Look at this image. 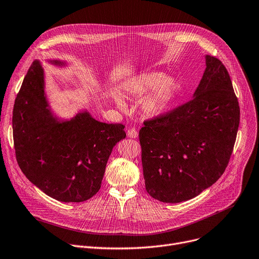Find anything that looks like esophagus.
Masks as SVG:
<instances>
[{
	"mask_svg": "<svg viewBox=\"0 0 259 259\" xmlns=\"http://www.w3.org/2000/svg\"><path fill=\"white\" fill-rule=\"evenodd\" d=\"M127 134H128V137H129V138H131V139H137V138H138V135H139L138 131L135 130L134 128L129 129V130H128V132H127Z\"/></svg>",
	"mask_w": 259,
	"mask_h": 259,
	"instance_id": "obj_1",
	"label": "esophagus"
}]
</instances>
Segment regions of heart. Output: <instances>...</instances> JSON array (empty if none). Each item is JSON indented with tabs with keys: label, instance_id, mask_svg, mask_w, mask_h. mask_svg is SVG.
Instances as JSON below:
<instances>
[{
	"label": "heart",
	"instance_id": "obj_1",
	"mask_svg": "<svg viewBox=\"0 0 259 259\" xmlns=\"http://www.w3.org/2000/svg\"><path fill=\"white\" fill-rule=\"evenodd\" d=\"M176 88V80L172 76H165L161 72H147L138 77L128 80L125 89L134 97H144L141 103V110L147 116H157L164 113L169 108L174 90ZM116 102L119 107H124V102L117 98Z\"/></svg>",
	"mask_w": 259,
	"mask_h": 259
}]
</instances>
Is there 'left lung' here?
Listing matches in <instances>:
<instances>
[{
  "mask_svg": "<svg viewBox=\"0 0 259 259\" xmlns=\"http://www.w3.org/2000/svg\"><path fill=\"white\" fill-rule=\"evenodd\" d=\"M193 98L144 121L140 130L147 192L162 202L199 195L225 172L239 126V105L224 64L206 56Z\"/></svg>",
  "mask_w": 259,
  "mask_h": 259,
  "instance_id": "1",
  "label": "left lung"
}]
</instances>
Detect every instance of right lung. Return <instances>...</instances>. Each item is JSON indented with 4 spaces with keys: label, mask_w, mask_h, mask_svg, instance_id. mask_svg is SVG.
<instances>
[{
    "label": "right lung",
    "mask_w": 259,
    "mask_h": 259,
    "mask_svg": "<svg viewBox=\"0 0 259 259\" xmlns=\"http://www.w3.org/2000/svg\"><path fill=\"white\" fill-rule=\"evenodd\" d=\"M66 66V62L48 60ZM125 126L106 124L87 110L70 119L52 112L45 73L35 60L25 75L12 112L18 164L34 186L63 202H80L98 193L113 147L126 138Z\"/></svg>",
    "instance_id": "right-lung-1"
}]
</instances>
